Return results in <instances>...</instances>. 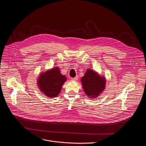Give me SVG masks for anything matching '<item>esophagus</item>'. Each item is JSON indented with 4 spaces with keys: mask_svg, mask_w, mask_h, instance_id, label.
<instances>
[{
    "mask_svg": "<svg viewBox=\"0 0 146 146\" xmlns=\"http://www.w3.org/2000/svg\"><path fill=\"white\" fill-rule=\"evenodd\" d=\"M78 78V76H76L75 77H73V78H72L71 79L72 80H74V81H76V80H77V79Z\"/></svg>",
    "mask_w": 146,
    "mask_h": 146,
    "instance_id": "obj_1",
    "label": "esophagus"
}]
</instances>
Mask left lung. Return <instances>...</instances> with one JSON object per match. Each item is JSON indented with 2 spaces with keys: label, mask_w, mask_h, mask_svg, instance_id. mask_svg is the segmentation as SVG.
Instances as JSON below:
<instances>
[{
  "label": "left lung",
  "mask_w": 146,
  "mask_h": 146,
  "mask_svg": "<svg viewBox=\"0 0 146 146\" xmlns=\"http://www.w3.org/2000/svg\"><path fill=\"white\" fill-rule=\"evenodd\" d=\"M82 83L84 91L88 97H97L105 87V78L96 72L89 69L82 77Z\"/></svg>",
  "instance_id": "8db88e82"
}]
</instances>
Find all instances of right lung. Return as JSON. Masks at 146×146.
Returning a JSON list of instances; mask_svg holds the SVG:
<instances>
[{"label": "right lung", "instance_id": "1", "mask_svg": "<svg viewBox=\"0 0 146 146\" xmlns=\"http://www.w3.org/2000/svg\"><path fill=\"white\" fill-rule=\"evenodd\" d=\"M66 80V77L62 75L59 68L56 67L41 73L38 79V85L46 96L52 98L59 94Z\"/></svg>", "mask_w": 146, "mask_h": 146}]
</instances>
